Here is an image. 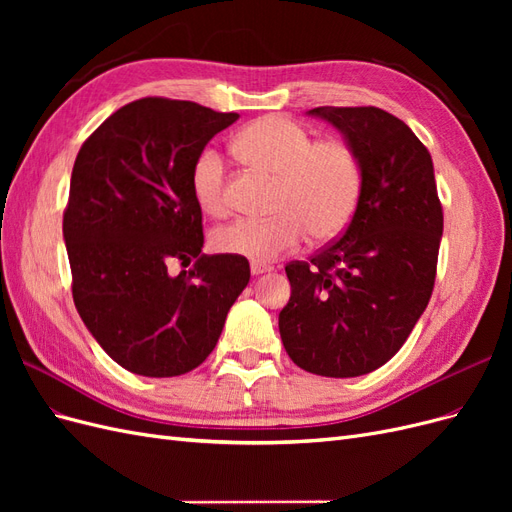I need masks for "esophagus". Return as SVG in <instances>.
<instances>
[{"instance_id":"1","label":"esophagus","mask_w":512,"mask_h":512,"mask_svg":"<svg viewBox=\"0 0 512 512\" xmlns=\"http://www.w3.org/2000/svg\"><path fill=\"white\" fill-rule=\"evenodd\" d=\"M252 275H262V273H271L273 267L271 265H262V262H252Z\"/></svg>"}]
</instances>
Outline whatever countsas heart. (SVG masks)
Returning a JSON list of instances; mask_svg holds the SVG:
<instances>
[{"mask_svg": "<svg viewBox=\"0 0 512 512\" xmlns=\"http://www.w3.org/2000/svg\"><path fill=\"white\" fill-rule=\"evenodd\" d=\"M245 164L277 175L273 209L267 220L241 218L213 232L222 254L271 262L297 250L307 239H327L342 230L361 192V168L354 151L339 141H312L297 121L267 115L245 126L232 143ZM192 194L207 215L226 213V168L218 151L207 149L192 168Z\"/></svg>", "mask_w": 512, "mask_h": 512, "instance_id": "1", "label": "heart"}]
</instances>
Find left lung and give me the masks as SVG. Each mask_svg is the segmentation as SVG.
<instances>
[{"mask_svg":"<svg viewBox=\"0 0 512 512\" xmlns=\"http://www.w3.org/2000/svg\"><path fill=\"white\" fill-rule=\"evenodd\" d=\"M354 151L361 192L346 232L290 262L280 335L290 359L327 378L384 365L423 316L436 282L442 205L427 147L376 106H318Z\"/></svg>","mask_w":512,"mask_h":512,"instance_id":"obj_1","label":"left lung"}]
</instances>
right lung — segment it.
<instances>
[{
    "mask_svg": "<svg viewBox=\"0 0 512 512\" xmlns=\"http://www.w3.org/2000/svg\"><path fill=\"white\" fill-rule=\"evenodd\" d=\"M237 113L185 100L121 106L76 156L64 213L74 305L102 350L147 378L188 374L222 335L250 262L200 254L192 168ZM190 272L170 276V261Z\"/></svg>",
    "mask_w": 512,
    "mask_h": 512,
    "instance_id": "add662e5",
    "label": "right lung"
}]
</instances>
